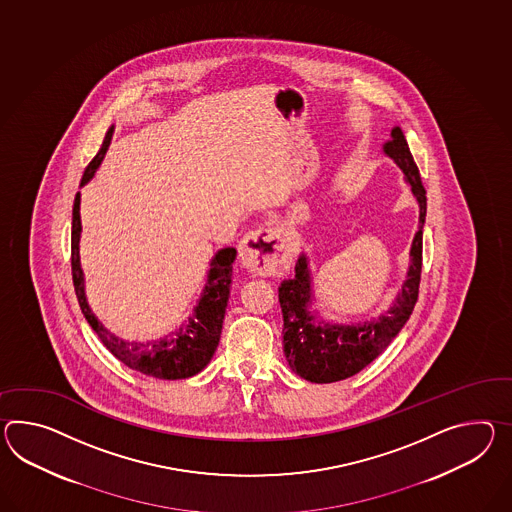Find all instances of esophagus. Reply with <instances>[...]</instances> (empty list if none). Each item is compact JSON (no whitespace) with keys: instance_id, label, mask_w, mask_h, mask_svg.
I'll return each instance as SVG.
<instances>
[{"instance_id":"34e87169","label":"esophagus","mask_w":512,"mask_h":512,"mask_svg":"<svg viewBox=\"0 0 512 512\" xmlns=\"http://www.w3.org/2000/svg\"><path fill=\"white\" fill-rule=\"evenodd\" d=\"M238 257L242 266L253 274H275L288 264L287 240L277 229L259 227L242 238Z\"/></svg>"}]
</instances>
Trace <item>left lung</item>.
I'll return each instance as SVG.
<instances>
[{
    "label": "left lung",
    "instance_id": "8db88e82",
    "mask_svg": "<svg viewBox=\"0 0 512 512\" xmlns=\"http://www.w3.org/2000/svg\"><path fill=\"white\" fill-rule=\"evenodd\" d=\"M383 153L398 164L418 201V231L412 238L409 268L405 281L392 301L390 309L379 318L359 324H331L312 309L311 266L307 253L296 262V275L285 279L279 287V303L283 311V351L292 372L311 383H333L359 374L375 357H379L407 324L418 300L422 274V235H424L427 198L414 164L409 144L399 127L390 131V140L383 144Z\"/></svg>",
    "mask_w": 512,
    "mask_h": 512
}]
</instances>
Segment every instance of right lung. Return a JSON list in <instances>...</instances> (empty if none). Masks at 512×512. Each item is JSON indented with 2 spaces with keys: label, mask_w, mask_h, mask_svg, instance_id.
Listing matches in <instances>:
<instances>
[{
  "label": "right lung",
  "mask_w": 512,
  "mask_h": 512,
  "mask_svg": "<svg viewBox=\"0 0 512 512\" xmlns=\"http://www.w3.org/2000/svg\"><path fill=\"white\" fill-rule=\"evenodd\" d=\"M113 133L114 125H111L103 138L98 155L85 168L81 187H85L96 175V170L100 168L101 161L111 146ZM79 205H81V192L75 194L74 211H72V277H74L75 296L83 316L87 318L90 327L96 331L103 346L131 370H137L140 374L150 375V377L174 381V379H187L192 375L200 374L201 370L211 362L212 355L220 342L237 250L222 248L214 253L209 264L211 268L207 272L205 287L187 324L181 325L170 335L151 340V342H135V340L129 342L124 338L116 337L101 324L98 316L88 305L85 274L79 259V240H81Z\"/></svg>",
  "instance_id": "add662e5"
}]
</instances>
